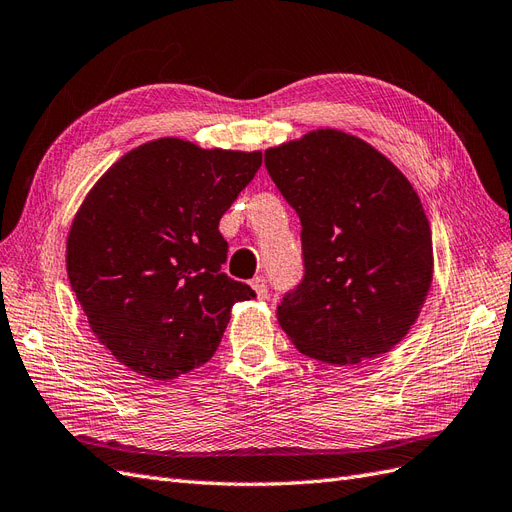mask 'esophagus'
Returning a JSON list of instances; mask_svg holds the SVG:
<instances>
[{
    "instance_id": "esophagus-1",
    "label": "esophagus",
    "mask_w": 512,
    "mask_h": 512,
    "mask_svg": "<svg viewBox=\"0 0 512 512\" xmlns=\"http://www.w3.org/2000/svg\"><path fill=\"white\" fill-rule=\"evenodd\" d=\"M252 284V288H254V293L258 295V299H267V280L262 278V275H256V278L250 282Z\"/></svg>"
}]
</instances>
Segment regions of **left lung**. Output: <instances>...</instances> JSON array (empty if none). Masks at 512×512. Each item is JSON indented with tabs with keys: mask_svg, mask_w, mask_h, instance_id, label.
<instances>
[{
	"mask_svg": "<svg viewBox=\"0 0 512 512\" xmlns=\"http://www.w3.org/2000/svg\"><path fill=\"white\" fill-rule=\"evenodd\" d=\"M265 165L301 222L303 278L278 306L286 336L338 366L394 349L433 280L431 226L411 183L336 129L269 148Z\"/></svg>",
	"mask_w": 512,
	"mask_h": 512,
	"instance_id": "8db88e82",
	"label": "left lung"
}]
</instances>
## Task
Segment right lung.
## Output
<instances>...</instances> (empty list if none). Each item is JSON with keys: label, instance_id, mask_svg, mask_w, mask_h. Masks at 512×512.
<instances>
[{"label": "right lung", "instance_id": "1", "mask_svg": "<svg viewBox=\"0 0 512 512\" xmlns=\"http://www.w3.org/2000/svg\"><path fill=\"white\" fill-rule=\"evenodd\" d=\"M262 153L202 150L163 137L109 168L66 241L68 280L120 364L168 381L209 362L237 301L219 219L252 183Z\"/></svg>", "mask_w": 512, "mask_h": 512}]
</instances>
